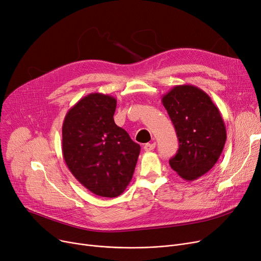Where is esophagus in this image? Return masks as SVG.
I'll use <instances>...</instances> for the list:
<instances>
[{
    "instance_id": "34e87169",
    "label": "esophagus",
    "mask_w": 261,
    "mask_h": 261,
    "mask_svg": "<svg viewBox=\"0 0 261 261\" xmlns=\"http://www.w3.org/2000/svg\"><path fill=\"white\" fill-rule=\"evenodd\" d=\"M155 146H156V143H155V142H153V143H145L144 146H143V148H144V151L148 152V151H153L154 148H155Z\"/></svg>"
}]
</instances>
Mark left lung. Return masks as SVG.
<instances>
[{
  "instance_id": "obj_1",
  "label": "left lung",
  "mask_w": 261,
  "mask_h": 261,
  "mask_svg": "<svg viewBox=\"0 0 261 261\" xmlns=\"http://www.w3.org/2000/svg\"><path fill=\"white\" fill-rule=\"evenodd\" d=\"M175 127L179 147L169 163L186 180L212 170L226 141V128L210 96L193 85H178L161 98Z\"/></svg>"
}]
</instances>
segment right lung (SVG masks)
I'll list each match as a JSON object with an SVG mask.
<instances>
[{
	"instance_id": "right-lung-1",
	"label": "right lung",
	"mask_w": 261,
	"mask_h": 261,
	"mask_svg": "<svg viewBox=\"0 0 261 261\" xmlns=\"http://www.w3.org/2000/svg\"><path fill=\"white\" fill-rule=\"evenodd\" d=\"M117 100L90 93L69 109L63 123V155L85 188L103 197L119 196L133 178L140 145L115 123Z\"/></svg>"
}]
</instances>
